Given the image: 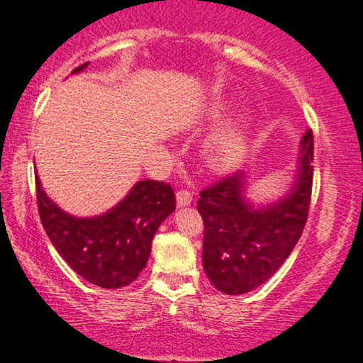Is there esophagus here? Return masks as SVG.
I'll return each mask as SVG.
<instances>
[{
	"mask_svg": "<svg viewBox=\"0 0 363 363\" xmlns=\"http://www.w3.org/2000/svg\"><path fill=\"white\" fill-rule=\"evenodd\" d=\"M176 198H177V205L179 206H189L191 201H193V196H191V193L187 189L177 191Z\"/></svg>",
	"mask_w": 363,
	"mask_h": 363,
	"instance_id": "34e87169",
	"label": "esophagus"
}]
</instances>
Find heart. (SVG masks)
<instances>
[{
  "mask_svg": "<svg viewBox=\"0 0 363 363\" xmlns=\"http://www.w3.org/2000/svg\"><path fill=\"white\" fill-rule=\"evenodd\" d=\"M245 141L240 129H228L220 135L208 150V164L216 172H228L242 162Z\"/></svg>",
  "mask_w": 363,
  "mask_h": 363,
  "instance_id": "obj_1",
  "label": "heart"
}]
</instances>
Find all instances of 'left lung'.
Returning a JSON list of instances; mask_svg holds the SVG:
<instances>
[{"label": "left lung", "instance_id": "obj_1", "mask_svg": "<svg viewBox=\"0 0 363 363\" xmlns=\"http://www.w3.org/2000/svg\"><path fill=\"white\" fill-rule=\"evenodd\" d=\"M314 136L301 141L298 172L290 193L273 205L245 201L244 172L225 176L199 193L205 223L203 268L215 289L240 295L268 281L301 239L309 215L314 177Z\"/></svg>", "mask_w": 363, "mask_h": 363}]
</instances>
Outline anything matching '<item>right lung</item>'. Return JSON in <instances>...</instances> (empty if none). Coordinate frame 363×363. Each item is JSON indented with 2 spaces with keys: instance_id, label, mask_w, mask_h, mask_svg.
Instances as JSON below:
<instances>
[{
  "instance_id": "right-lung-1",
  "label": "right lung",
  "mask_w": 363,
  "mask_h": 363,
  "mask_svg": "<svg viewBox=\"0 0 363 363\" xmlns=\"http://www.w3.org/2000/svg\"><path fill=\"white\" fill-rule=\"evenodd\" d=\"M35 189L40 222L56 251L82 278L102 289H121L138 278L157 228L176 210L172 187L150 179L135 184L118 206L94 218L65 213L45 196L39 177Z\"/></svg>"
}]
</instances>
